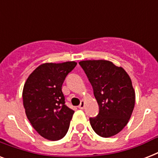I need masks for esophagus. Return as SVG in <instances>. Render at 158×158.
I'll use <instances>...</instances> for the list:
<instances>
[{
	"mask_svg": "<svg viewBox=\"0 0 158 158\" xmlns=\"http://www.w3.org/2000/svg\"><path fill=\"white\" fill-rule=\"evenodd\" d=\"M84 107H85V102L82 101L81 102H80V104H79V109H84Z\"/></svg>",
	"mask_w": 158,
	"mask_h": 158,
	"instance_id": "34e87169",
	"label": "esophagus"
}]
</instances>
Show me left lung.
I'll use <instances>...</instances> for the list:
<instances>
[{
  "label": "left lung",
  "mask_w": 158,
  "mask_h": 158,
  "mask_svg": "<svg viewBox=\"0 0 158 158\" xmlns=\"http://www.w3.org/2000/svg\"><path fill=\"white\" fill-rule=\"evenodd\" d=\"M99 106L98 115L89 119L97 135L109 138L127 125L135 103V93L129 74L122 67L104 60H82Z\"/></svg>",
  "instance_id": "1"
}]
</instances>
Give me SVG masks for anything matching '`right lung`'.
<instances>
[{
  "instance_id": "add662e5",
  "label": "right lung",
  "mask_w": 158,
  "mask_h": 158,
  "mask_svg": "<svg viewBox=\"0 0 158 158\" xmlns=\"http://www.w3.org/2000/svg\"><path fill=\"white\" fill-rule=\"evenodd\" d=\"M76 64L74 61L41 64L23 86L26 115L34 130L48 140L60 139L69 130L74 111L65 105L61 88L67 74Z\"/></svg>"
}]
</instances>
